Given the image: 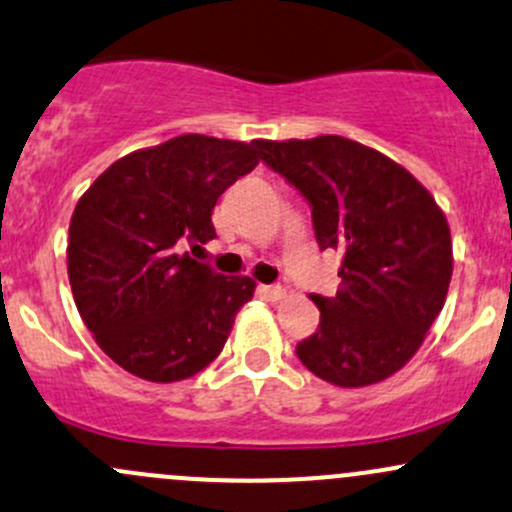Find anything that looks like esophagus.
Listing matches in <instances>:
<instances>
[{
  "label": "esophagus",
  "instance_id": "esophagus-1",
  "mask_svg": "<svg viewBox=\"0 0 512 512\" xmlns=\"http://www.w3.org/2000/svg\"><path fill=\"white\" fill-rule=\"evenodd\" d=\"M257 292H260L267 301H282L284 297H287V289L277 287V284H260V287H257Z\"/></svg>",
  "mask_w": 512,
  "mask_h": 512
}]
</instances>
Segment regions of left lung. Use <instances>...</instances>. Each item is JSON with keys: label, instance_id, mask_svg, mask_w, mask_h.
<instances>
[{"label": "left lung", "instance_id": "obj_1", "mask_svg": "<svg viewBox=\"0 0 512 512\" xmlns=\"http://www.w3.org/2000/svg\"><path fill=\"white\" fill-rule=\"evenodd\" d=\"M260 157L311 203L321 250L341 252L336 297L311 294L319 331L301 363L336 387H368L405 368L444 309L454 272L446 215L378 149L338 134L255 139Z\"/></svg>", "mask_w": 512, "mask_h": 512}]
</instances>
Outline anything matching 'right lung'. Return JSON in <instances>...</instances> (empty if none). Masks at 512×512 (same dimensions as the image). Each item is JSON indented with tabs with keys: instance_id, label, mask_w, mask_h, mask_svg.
Here are the masks:
<instances>
[{
	"instance_id": "1",
	"label": "right lung",
	"mask_w": 512,
	"mask_h": 512,
	"mask_svg": "<svg viewBox=\"0 0 512 512\" xmlns=\"http://www.w3.org/2000/svg\"><path fill=\"white\" fill-rule=\"evenodd\" d=\"M257 161L247 142L181 134L117 159L80 196L68 228L73 299L127 373L179 383L223 351L257 284L184 247L215 238V201Z\"/></svg>"
}]
</instances>
